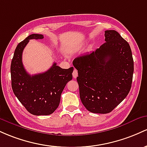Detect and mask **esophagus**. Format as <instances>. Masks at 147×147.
<instances>
[{"label":"esophagus","mask_w":147,"mask_h":147,"mask_svg":"<svg viewBox=\"0 0 147 147\" xmlns=\"http://www.w3.org/2000/svg\"><path fill=\"white\" fill-rule=\"evenodd\" d=\"M77 76H78V71L76 69H74L73 71V77L74 78H76Z\"/></svg>","instance_id":"obj_1"}]
</instances>
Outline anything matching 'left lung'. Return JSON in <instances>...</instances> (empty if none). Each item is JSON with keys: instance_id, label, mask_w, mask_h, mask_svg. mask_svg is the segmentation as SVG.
<instances>
[{"instance_id": "left-lung-1", "label": "left lung", "mask_w": 147, "mask_h": 147, "mask_svg": "<svg viewBox=\"0 0 147 147\" xmlns=\"http://www.w3.org/2000/svg\"><path fill=\"white\" fill-rule=\"evenodd\" d=\"M103 45L74 59L80 98L88 111L109 113L131 88L134 63L129 44L115 30L105 31Z\"/></svg>"}]
</instances>
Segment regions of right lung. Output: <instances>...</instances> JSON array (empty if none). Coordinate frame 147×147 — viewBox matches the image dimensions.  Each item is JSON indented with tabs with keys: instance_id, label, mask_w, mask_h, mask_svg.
Wrapping results in <instances>:
<instances>
[{
	"instance_id": "right-lung-1",
	"label": "right lung",
	"mask_w": 147,
	"mask_h": 147,
	"mask_svg": "<svg viewBox=\"0 0 147 147\" xmlns=\"http://www.w3.org/2000/svg\"><path fill=\"white\" fill-rule=\"evenodd\" d=\"M42 34H32L16 47L11 62V87L16 98L34 115H49L59 106L61 94L72 79L74 67L66 69L53 65L42 74L30 76L24 69L22 53L30 39H42Z\"/></svg>"
}]
</instances>
